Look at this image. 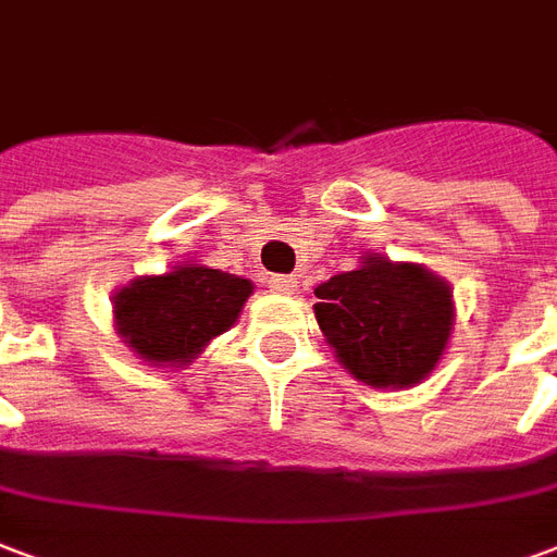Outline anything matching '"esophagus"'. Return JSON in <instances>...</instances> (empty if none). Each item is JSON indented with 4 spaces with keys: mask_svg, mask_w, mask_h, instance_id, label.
I'll return each instance as SVG.
<instances>
[{
    "mask_svg": "<svg viewBox=\"0 0 557 557\" xmlns=\"http://www.w3.org/2000/svg\"><path fill=\"white\" fill-rule=\"evenodd\" d=\"M265 283L268 289L280 292V295H292V292L298 289V277H292V274H271Z\"/></svg>",
    "mask_w": 557,
    "mask_h": 557,
    "instance_id": "obj_1",
    "label": "esophagus"
}]
</instances>
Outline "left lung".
I'll return each mask as SVG.
<instances>
[{"instance_id":"8db88e82","label":"left lung","mask_w":557,"mask_h":557,"mask_svg":"<svg viewBox=\"0 0 557 557\" xmlns=\"http://www.w3.org/2000/svg\"><path fill=\"white\" fill-rule=\"evenodd\" d=\"M315 319L339 362L369 386H413L451 333V292L413 262L369 257L315 289Z\"/></svg>"}]
</instances>
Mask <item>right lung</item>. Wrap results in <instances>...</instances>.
<instances>
[{
    "label": "right lung",
    "instance_id": "1",
    "mask_svg": "<svg viewBox=\"0 0 557 557\" xmlns=\"http://www.w3.org/2000/svg\"><path fill=\"white\" fill-rule=\"evenodd\" d=\"M253 292L250 280L218 268L183 265L162 277H138L114 298V321L147 362H191L224 333Z\"/></svg>",
    "mask_w": 557,
    "mask_h": 557
}]
</instances>
